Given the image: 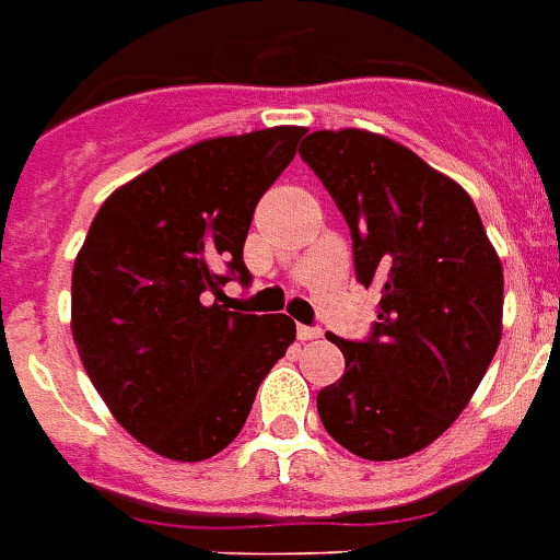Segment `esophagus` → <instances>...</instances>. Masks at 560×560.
<instances>
[{
    "mask_svg": "<svg viewBox=\"0 0 560 560\" xmlns=\"http://www.w3.org/2000/svg\"><path fill=\"white\" fill-rule=\"evenodd\" d=\"M320 329H317V326H298V338H301L303 343L306 341H317V338H320Z\"/></svg>",
    "mask_w": 560,
    "mask_h": 560,
    "instance_id": "esophagus-1",
    "label": "esophagus"
}]
</instances>
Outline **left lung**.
Segmentation results:
<instances>
[{
    "mask_svg": "<svg viewBox=\"0 0 560 560\" xmlns=\"http://www.w3.org/2000/svg\"><path fill=\"white\" fill-rule=\"evenodd\" d=\"M301 155L350 225L358 283L382 292L370 341L326 335L347 370L317 413L355 457H410L448 431L498 352L503 266L471 196L399 141L317 129Z\"/></svg>",
    "mask_w": 560,
    "mask_h": 560,
    "instance_id": "obj_1",
    "label": "left lung"
}]
</instances>
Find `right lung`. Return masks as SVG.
<instances>
[{
	"label": "right lung",
	"instance_id": "obj_1",
	"mask_svg": "<svg viewBox=\"0 0 560 560\" xmlns=\"http://www.w3.org/2000/svg\"><path fill=\"white\" fill-rule=\"evenodd\" d=\"M303 132L205 138L120 185L92 219L71 271V335L109 413L161 457L228 448L298 335L289 315L231 312L221 271L252 280L254 208Z\"/></svg>",
	"mask_w": 560,
	"mask_h": 560
}]
</instances>
